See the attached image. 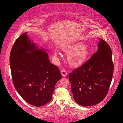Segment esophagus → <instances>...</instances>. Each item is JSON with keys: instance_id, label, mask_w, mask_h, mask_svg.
<instances>
[{"instance_id": "obj_1", "label": "esophagus", "mask_w": 123, "mask_h": 123, "mask_svg": "<svg viewBox=\"0 0 123 123\" xmlns=\"http://www.w3.org/2000/svg\"><path fill=\"white\" fill-rule=\"evenodd\" d=\"M61 74H62V75L63 77H65L67 75V71L65 70H64V69H62V70H61Z\"/></svg>"}]
</instances>
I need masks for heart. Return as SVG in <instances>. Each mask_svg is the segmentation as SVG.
Listing matches in <instances>:
<instances>
[{"label": "heart", "mask_w": 123, "mask_h": 123, "mask_svg": "<svg viewBox=\"0 0 123 123\" xmlns=\"http://www.w3.org/2000/svg\"><path fill=\"white\" fill-rule=\"evenodd\" d=\"M62 50L64 53L68 54V62L72 67L81 66L86 61L89 54L87 47L81 42H77L62 47ZM53 54L56 58H57L59 55V53L55 51L53 52Z\"/></svg>", "instance_id": "1"}]
</instances>
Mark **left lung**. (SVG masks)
<instances>
[{"mask_svg":"<svg viewBox=\"0 0 123 123\" xmlns=\"http://www.w3.org/2000/svg\"><path fill=\"white\" fill-rule=\"evenodd\" d=\"M99 40L97 52L69 75L74 99L82 106L102 101L111 83L114 71L112 51L105 41Z\"/></svg>","mask_w":123,"mask_h":123,"instance_id":"1","label":"left lung"}]
</instances>
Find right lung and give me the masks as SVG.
I'll use <instances>...</instances> for the list:
<instances>
[{
    "label": "right lung",
    "mask_w": 123,
    "mask_h": 123,
    "mask_svg": "<svg viewBox=\"0 0 123 123\" xmlns=\"http://www.w3.org/2000/svg\"><path fill=\"white\" fill-rule=\"evenodd\" d=\"M22 34L15 41L10 55L14 87L29 104L39 107L49 102L57 81L62 78L58 67L52 64L46 49Z\"/></svg>",
    "instance_id": "add662e5"
}]
</instances>
